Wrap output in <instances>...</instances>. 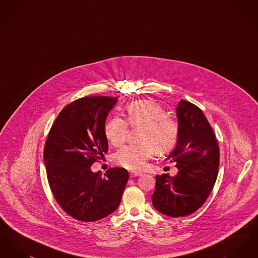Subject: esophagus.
Segmentation results:
<instances>
[{"label": "esophagus", "mask_w": 258, "mask_h": 258, "mask_svg": "<svg viewBox=\"0 0 258 258\" xmlns=\"http://www.w3.org/2000/svg\"><path fill=\"white\" fill-rule=\"evenodd\" d=\"M141 175H142V173H139V172L132 171L130 173L131 178H135V177H138V176H141Z\"/></svg>", "instance_id": "34e87169"}]
</instances>
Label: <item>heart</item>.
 Here are the masks:
<instances>
[{
    "label": "heart",
    "mask_w": 258,
    "mask_h": 258,
    "mask_svg": "<svg viewBox=\"0 0 258 258\" xmlns=\"http://www.w3.org/2000/svg\"><path fill=\"white\" fill-rule=\"evenodd\" d=\"M126 121L132 126H142L138 145H127L115 155L116 162L123 168L140 171L144 169L152 158L155 149L159 153L168 152L177 142L179 126L158 103L143 99L136 100L126 106ZM104 133L107 140L114 147L123 145L127 124L123 119L114 117L106 123Z\"/></svg>",
    "instance_id": "heart-1"
}]
</instances>
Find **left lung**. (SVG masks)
I'll return each mask as SVG.
<instances>
[{
    "mask_svg": "<svg viewBox=\"0 0 258 258\" xmlns=\"http://www.w3.org/2000/svg\"><path fill=\"white\" fill-rule=\"evenodd\" d=\"M176 116L179 134L167 160L176 162L175 177L156 176L153 205L160 213L184 217L200 208L211 194L219 171L220 151L207 118L197 105L181 99Z\"/></svg>",
    "mask_w": 258,
    "mask_h": 258,
    "instance_id": "8db88e82",
    "label": "left lung"
}]
</instances>
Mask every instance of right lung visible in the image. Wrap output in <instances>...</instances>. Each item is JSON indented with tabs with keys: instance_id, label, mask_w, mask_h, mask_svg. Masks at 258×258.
I'll list each match as a JSON object with an SVG mask.
<instances>
[{
	"instance_id": "add662e5",
	"label": "right lung",
	"mask_w": 258,
	"mask_h": 258,
	"mask_svg": "<svg viewBox=\"0 0 258 258\" xmlns=\"http://www.w3.org/2000/svg\"><path fill=\"white\" fill-rule=\"evenodd\" d=\"M117 98L86 97L67 105L53 123L43 160L53 196L77 221H95L118 208L128 172L110 168L104 177L92 164L104 157L108 141L104 127Z\"/></svg>"
}]
</instances>
